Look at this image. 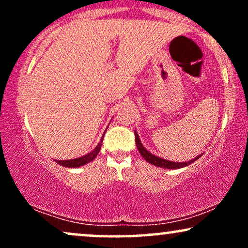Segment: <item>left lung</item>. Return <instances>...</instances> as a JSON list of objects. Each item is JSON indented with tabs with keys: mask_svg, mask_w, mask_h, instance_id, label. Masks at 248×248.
<instances>
[{
	"mask_svg": "<svg viewBox=\"0 0 248 248\" xmlns=\"http://www.w3.org/2000/svg\"><path fill=\"white\" fill-rule=\"evenodd\" d=\"M135 143H136V147H138L139 152H140V154H141V156L144 158V160H146L147 162H149L150 164H154V166L160 167V168H166V169H178V168L186 167V166H189V164H191L192 162L198 160V157H199V156H197V157L192 158L191 161H187V162H172V161L163 160V158L153 155L152 153L148 152L146 148L142 146L140 139H139V135L136 132H135Z\"/></svg>",
	"mask_w": 248,
	"mask_h": 248,
	"instance_id": "1",
	"label": "left lung"
}]
</instances>
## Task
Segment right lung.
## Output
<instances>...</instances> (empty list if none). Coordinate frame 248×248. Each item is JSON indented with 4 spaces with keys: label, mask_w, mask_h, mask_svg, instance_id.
Returning <instances> with one entry per match:
<instances>
[{
    "label": "right lung",
    "mask_w": 248,
    "mask_h": 248,
    "mask_svg": "<svg viewBox=\"0 0 248 248\" xmlns=\"http://www.w3.org/2000/svg\"><path fill=\"white\" fill-rule=\"evenodd\" d=\"M104 139V138H102ZM102 139L101 141L99 142V144L96 146L94 149L92 150L91 153H88L87 155L85 156H81V157H78V158H73V160H65V161H56L57 163L61 164L62 167H66V168H78V167H81L84 166V164L86 163H90L91 161H93L94 158L96 157V155H98V153L100 152L101 149V144H102Z\"/></svg>",
    "instance_id": "1"
}]
</instances>
